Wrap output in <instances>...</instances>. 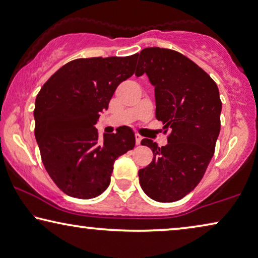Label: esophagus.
<instances>
[{
  "instance_id": "obj_1",
  "label": "esophagus",
  "mask_w": 258,
  "mask_h": 258,
  "mask_svg": "<svg viewBox=\"0 0 258 258\" xmlns=\"http://www.w3.org/2000/svg\"><path fill=\"white\" fill-rule=\"evenodd\" d=\"M141 140H142L141 136H139V134H136V142H137V145H140Z\"/></svg>"
}]
</instances>
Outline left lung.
<instances>
[{
	"instance_id": "obj_1",
	"label": "left lung",
	"mask_w": 258,
	"mask_h": 258,
	"mask_svg": "<svg viewBox=\"0 0 258 258\" xmlns=\"http://www.w3.org/2000/svg\"><path fill=\"white\" fill-rule=\"evenodd\" d=\"M136 75L148 76L155 88L156 119L171 128L168 144L151 139L141 145L153 161L139 170L142 190L153 201L172 203L201 182L213 157L220 132L221 101L217 83L189 57L172 49H142Z\"/></svg>"
}]
</instances>
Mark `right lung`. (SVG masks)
I'll return each instance as SVG.
<instances>
[{
	"instance_id": "1",
	"label": "right lung",
	"mask_w": 258,
	"mask_h": 258,
	"mask_svg": "<svg viewBox=\"0 0 258 258\" xmlns=\"http://www.w3.org/2000/svg\"><path fill=\"white\" fill-rule=\"evenodd\" d=\"M137 54L88 57L64 64L36 98L34 136L46 171L71 197L90 199L109 186L113 163L134 148L130 127L103 134L95 124L122 81L134 74Z\"/></svg>"
}]
</instances>
